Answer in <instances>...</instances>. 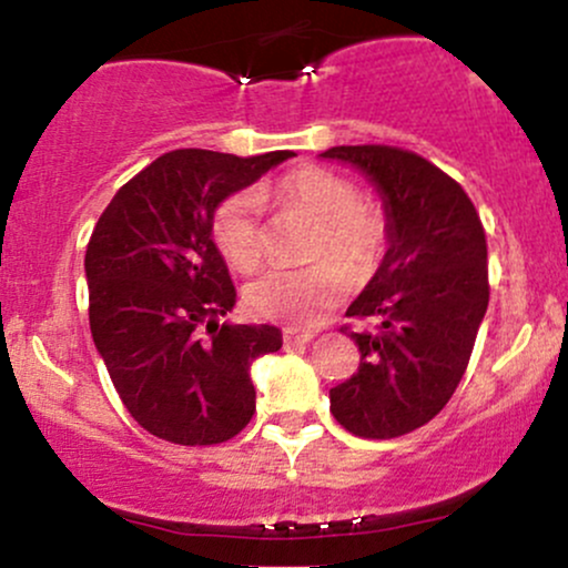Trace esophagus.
<instances>
[{
	"mask_svg": "<svg viewBox=\"0 0 568 568\" xmlns=\"http://www.w3.org/2000/svg\"><path fill=\"white\" fill-rule=\"evenodd\" d=\"M312 338L310 331H296V328H285L283 331V342L293 347V344H306Z\"/></svg>",
	"mask_w": 568,
	"mask_h": 568,
	"instance_id": "esophagus-1",
	"label": "esophagus"
}]
</instances>
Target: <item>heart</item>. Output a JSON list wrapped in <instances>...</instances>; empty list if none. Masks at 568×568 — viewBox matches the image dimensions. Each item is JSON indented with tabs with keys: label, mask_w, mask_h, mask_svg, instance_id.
<instances>
[{
	"label": "heart",
	"mask_w": 568,
	"mask_h": 568,
	"mask_svg": "<svg viewBox=\"0 0 568 568\" xmlns=\"http://www.w3.org/2000/svg\"><path fill=\"white\" fill-rule=\"evenodd\" d=\"M283 207L302 211L317 219L312 237L310 270H270L253 280L245 291L251 312L288 325H312L317 315L336 302L344 288V276L368 277L382 262L389 243L387 213L376 202L363 200L361 189L347 175L328 168L304 165L285 173L272 186ZM264 205L253 189L232 194L213 213V240L234 270L251 272L266 256ZM334 261L343 266L331 265Z\"/></svg>",
	"instance_id": "obj_1"
}]
</instances>
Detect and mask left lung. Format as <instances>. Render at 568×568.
I'll return each instance as SVG.
<instances>
[{
  "label": "left lung",
  "mask_w": 568,
  "mask_h": 568,
  "mask_svg": "<svg viewBox=\"0 0 568 568\" xmlns=\"http://www.w3.org/2000/svg\"><path fill=\"white\" fill-rule=\"evenodd\" d=\"M321 158L374 181L389 221V247L347 317L361 366L331 389V414L357 438H400L452 400L488 306L486 232L473 200L438 165L408 149L363 143Z\"/></svg>",
  "instance_id": "obj_1"
}]
</instances>
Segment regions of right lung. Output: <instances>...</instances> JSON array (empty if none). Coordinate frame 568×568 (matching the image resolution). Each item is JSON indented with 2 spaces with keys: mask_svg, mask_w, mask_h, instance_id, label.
I'll return each mask as SVG.
<instances>
[{
  "mask_svg": "<svg viewBox=\"0 0 568 568\" xmlns=\"http://www.w3.org/2000/svg\"><path fill=\"white\" fill-rule=\"evenodd\" d=\"M288 158L175 149L133 175L90 234L93 342L130 416L162 440L224 443L256 410L251 363L283 336L275 325L221 323L237 291L213 243V213Z\"/></svg>",
  "mask_w": 568,
  "mask_h": 568,
  "instance_id": "obj_1",
  "label": "right lung"
}]
</instances>
